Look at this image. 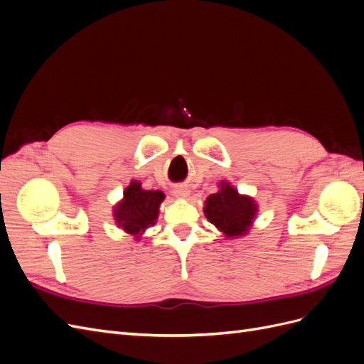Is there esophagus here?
<instances>
[{
	"label": "esophagus",
	"instance_id": "1",
	"mask_svg": "<svg viewBox=\"0 0 364 364\" xmlns=\"http://www.w3.org/2000/svg\"><path fill=\"white\" fill-rule=\"evenodd\" d=\"M174 194L178 197H186L190 194V191H188V188H185V186H178V188L174 190Z\"/></svg>",
	"mask_w": 364,
	"mask_h": 364
}]
</instances>
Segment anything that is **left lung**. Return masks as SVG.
Segmentation results:
<instances>
[{"mask_svg": "<svg viewBox=\"0 0 364 364\" xmlns=\"http://www.w3.org/2000/svg\"><path fill=\"white\" fill-rule=\"evenodd\" d=\"M203 211L226 237H240L249 230L257 205L250 197L240 196L229 183H222V190L208 197Z\"/></svg>", "mask_w": 364, "mask_h": 364, "instance_id": "obj_1", "label": "left lung"}]
</instances>
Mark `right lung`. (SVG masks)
I'll use <instances>...</instances> for the list:
<instances>
[{
	"label": "right lung",
	"mask_w": 364,
	"mask_h": 364,
	"mask_svg": "<svg viewBox=\"0 0 364 364\" xmlns=\"http://www.w3.org/2000/svg\"><path fill=\"white\" fill-rule=\"evenodd\" d=\"M162 200V191H144L139 182H132L124 191L123 202L115 208L117 225L138 237L146 228L155 225Z\"/></svg>",
	"instance_id": "right-lung-1"
}]
</instances>
